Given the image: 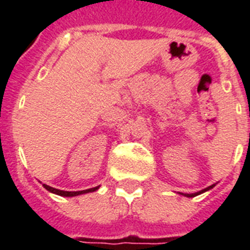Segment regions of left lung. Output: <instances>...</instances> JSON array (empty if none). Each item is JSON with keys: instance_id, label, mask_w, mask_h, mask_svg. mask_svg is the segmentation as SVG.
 <instances>
[{"instance_id": "1", "label": "left lung", "mask_w": 250, "mask_h": 250, "mask_svg": "<svg viewBox=\"0 0 250 250\" xmlns=\"http://www.w3.org/2000/svg\"><path fill=\"white\" fill-rule=\"evenodd\" d=\"M214 186H215V184H213V186L208 187V188H205V189L200 190V192H197V193H190V194H188V193H180V194H184V196H187V197H194V196H197V194H201V193H204V192H206V190L211 189V188H213Z\"/></svg>"}]
</instances>
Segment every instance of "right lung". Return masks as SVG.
Instances as JSON below:
<instances>
[{"mask_svg": "<svg viewBox=\"0 0 250 250\" xmlns=\"http://www.w3.org/2000/svg\"><path fill=\"white\" fill-rule=\"evenodd\" d=\"M44 186L45 189H48L49 192H52V193H56L58 196H63V197H74V196H79V194H84V193H89V192H94V190H97L100 188L98 187H94V188H89V189H84V190H76V192H68V190H61V189H56V188H53V187H49L46 184H42Z\"/></svg>", "mask_w": 250, "mask_h": 250, "instance_id": "obj_1", "label": "right lung"}]
</instances>
